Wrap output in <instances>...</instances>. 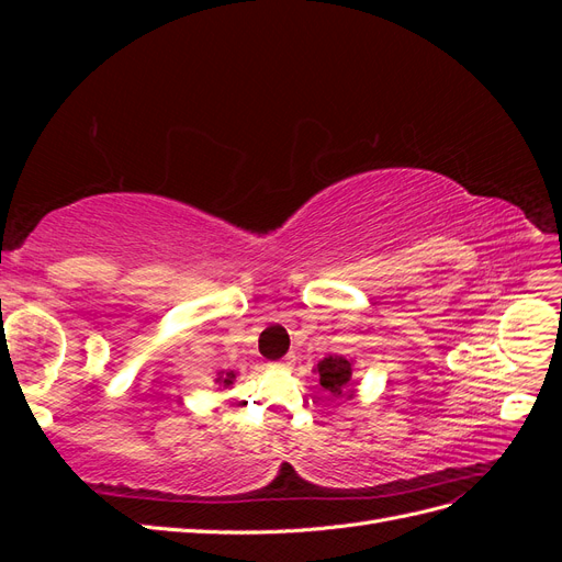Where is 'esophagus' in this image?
I'll use <instances>...</instances> for the list:
<instances>
[{
	"instance_id": "34e87169",
	"label": "esophagus",
	"mask_w": 562,
	"mask_h": 562,
	"mask_svg": "<svg viewBox=\"0 0 562 562\" xmlns=\"http://www.w3.org/2000/svg\"><path fill=\"white\" fill-rule=\"evenodd\" d=\"M293 363H295V356L288 353L285 359H281V361H277V363H271V368H291Z\"/></svg>"
}]
</instances>
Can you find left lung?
Listing matches in <instances>:
<instances>
[{"instance_id":"8db88e82","label":"left lung","mask_w":562,"mask_h":562,"mask_svg":"<svg viewBox=\"0 0 562 562\" xmlns=\"http://www.w3.org/2000/svg\"><path fill=\"white\" fill-rule=\"evenodd\" d=\"M318 382L328 398H349L351 396V361L345 356H328L316 366Z\"/></svg>"}]
</instances>
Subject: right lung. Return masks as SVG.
I'll return each instance as SVG.
<instances>
[{
  "label": "right lung",
  "mask_w": 562,
  "mask_h": 562,
  "mask_svg": "<svg viewBox=\"0 0 562 562\" xmlns=\"http://www.w3.org/2000/svg\"><path fill=\"white\" fill-rule=\"evenodd\" d=\"M234 380V372H227V378H223V384H232Z\"/></svg>",
  "instance_id": "right-lung-1"
}]
</instances>
